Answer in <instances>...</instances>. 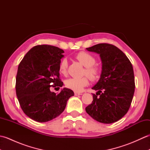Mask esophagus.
<instances>
[{"label":"esophagus","instance_id":"34e87169","mask_svg":"<svg viewBox=\"0 0 150 150\" xmlns=\"http://www.w3.org/2000/svg\"><path fill=\"white\" fill-rule=\"evenodd\" d=\"M82 95L81 93H79V92H75V95H76V96H77V95Z\"/></svg>","mask_w":150,"mask_h":150}]
</instances>
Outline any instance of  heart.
<instances>
[{
    "instance_id": "1",
    "label": "heart",
    "mask_w": 150,
    "mask_h": 150,
    "mask_svg": "<svg viewBox=\"0 0 150 150\" xmlns=\"http://www.w3.org/2000/svg\"><path fill=\"white\" fill-rule=\"evenodd\" d=\"M75 59L80 62L85 67L84 73L91 80H96L99 77L100 68L96 65L95 57L90 53L81 52L75 55ZM68 68V62L66 59H63L60 60L59 64V71L62 75H66ZM88 79L86 77L82 78H70L65 81L67 88L76 92H81L84 87L88 84Z\"/></svg>"
}]
</instances>
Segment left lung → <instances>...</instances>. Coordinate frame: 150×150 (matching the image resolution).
I'll return each instance as SVG.
<instances>
[{
    "instance_id": "obj_1",
    "label": "left lung",
    "mask_w": 150,
    "mask_h": 150,
    "mask_svg": "<svg viewBox=\"0 0 150 150\" xmlns=\"http://www.w3.org/2000/svg\"><path fill=\"white\" fill-rule=\"evenodd\" d=\"M86 50L99 54L102 71L99 80L92 88L97 91V93L92 94L93 100L86 108V111L99 122H117L128 112L134 94L132 63L122 51L112 44H98Z\"/></svg>"
}]
</instances>
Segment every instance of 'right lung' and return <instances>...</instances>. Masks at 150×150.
Here are the masks:
<instances>
[{"mask_svg": "<svg viewBox=\"0 0 150 150\" xmlns=\"http://www.w3.org/2000/svg\"><path fill=\"white\" fill-rule=\"evenodd\" d=\"M64 53L55 46H35L18 65L15 85L18 100L24 113L37 122H46L60 115L74 95L66 88L57 95L50 91L52 86H63L59 64Z\"/></svg>", "mask_w": 150, "mask_h": 150, "instance_id": "1", "label": "right lung"}]
</instances>
